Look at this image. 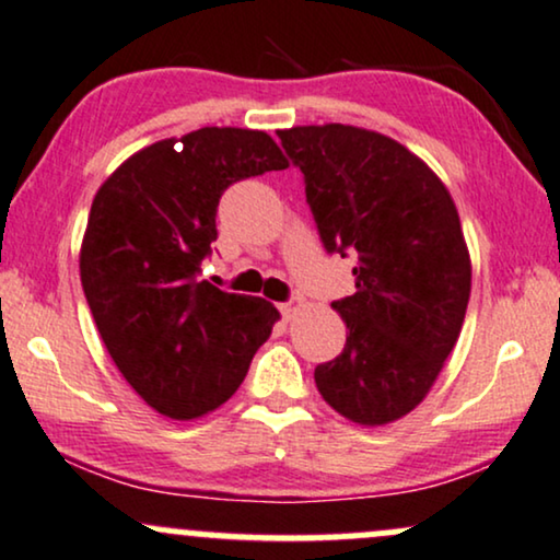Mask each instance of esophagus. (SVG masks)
Instances as JSON below:
<instances>
[{
    "label": "esophagus",
    "instance_id": "obj_1",
    "mask_svg": "<svg viewBox=\"0 0 560 560\" xmlns=\"http://www.w3.org/2000/svg\"><path fill=\"white\" fill-rule=\"evenodd\" d=\"M299 308H301V299H293V301H288V303H280V314L285 316V319H293Z\"/></svg>",
    "mask_w": 560,
    "mask_h": 560
}]
</instances>
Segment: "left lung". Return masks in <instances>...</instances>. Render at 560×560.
Listing matches in <instances>:
<instances>
[{"label":"left lung","mask_w":560,"mask_h":560,"mask_svg":"<svg viewBox=\"0 0 560 560\" xmlns=\"http://www.w3.org/2000/svg\"><path fill=\"white\" fill-rule=\"evenodd\" d=\"M278 137L306 182L324 248L358 257L355 293L332 303L348 340L316 365V389L358 425L395 423L431 392L465 322L472 265L457 207L386 135L322 124Z\"/></svg>","instance_id":"8db88e82"}]
</instances>
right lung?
I'll return each mask as SVG.
<instances>
[{
	"label": "right lung",
	"mask_w": 560,
	"mask_h": 560,
	"mask_svg": "<svg viewBox=\"0 0 560 560\" xmlns=\"http://www.w3.org/2000/svg\"><path fill=\"white\" fill-rule=\"evenodd\" d=\"M288 168L259 129L202 127L127 158L90 207L80 280L129 386L165 418H202L244 382L280 319L265 299L199 280L223 191Z\"/></svg>",
	"instance_id": "1"
}]
</instances>
